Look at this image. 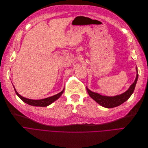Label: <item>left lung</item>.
Instances as JSON below:
<instances>
[{"label":"left lung","instance_id":"1","mask_svg":"<svg viewBox=\"0 0 148 148\" xmlns=\"http://www.w3.org/2000/svg\"><path fill=\"white\" fill-rule=\"evenodd\" d=\"M136 71H137V75H136V78L134 82L130 86L128 90H126L125 92L121 95H116L114 96H107L101 95L99 93L93 92V91L90 90L86 87L87 92L89 96L92 98L93 100H95L97 103H99V105H101V106L105 108H114V107L119 106V105L122 104L125 101H127L133 93L134 91L138 79V76L137 67H136Z\"/></svg>","mask_w":148,"mask_h":148}]
</instances>
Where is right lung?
<instances>
[{
	"mask_svg": "<svg viewBox=\"0 0 148 148\" xmlns=\"http://www.w3.org/2000/svg\"><path fill=\"white\" fill-rule=\"evenodd\" d=\"M13 85V84H12ZM14 88L15 92L16 93V95L19 97L20 99L22 100V101H23L24 102H25L26 103L32 105V106H36V107H47L48 105H51V103H52L54 101H55L56 100H57L58 99H59L60 97L62 95V94L63 93L64 91V88L63 89L60 93L53 95L52 96L49 97L47 98H45V99H40V100H34V99H28V98H26L24 97L23 96H21L20 95H19L17 91H16L14 86H13Z\"/></svg>",
	"mask_w": 148,
	"mask_h": 148,
	"instance_id": "right-lung-1",
	"label": "right lung"
}]
</instances>
